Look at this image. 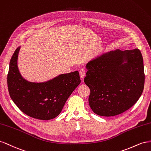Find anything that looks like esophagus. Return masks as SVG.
Masks as SVG:
<instances>
[{"label":"esophagus","instance_id":"1","mask_svg":"<svg viewBox=\"0 0 151 151\" xmlns=\"http://www.w3.org/2000/svg\"><path fill=\"white\" fill-rule=\"evenodd\" d=\"M79 73H80V75L81 76V78H83L85 76V73H86V70L83 68H81L80 70L79 71Z\"/></svg>","mask_w":151,"mask_h":151}]
</instances>
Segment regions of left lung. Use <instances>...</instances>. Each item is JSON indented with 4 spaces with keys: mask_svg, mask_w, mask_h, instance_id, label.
Instances as JSON below:
<instances>
[{
    "mask_svg": "<svg viewBox=\"0 0 151 151\" xmlns=\"http://www.w3.org/2000/svg\"><path fill=\"white\" fill-rule=\"evenodd\" d=\"M86 68L88 103L96 114H122L135 104L143 92L144 69L139 49L108 52L88 62Z\"/></svg>",
    "mask_w": 151,
    "mask_h": 151,
    "instance_id": "left-lung-1",
    "label": "left lung"
}]
</instances>
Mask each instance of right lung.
Listing matches in <instances>:
<instances>
[{
  "label": "right lung",
  "mask_w": 151,
  "mask_h": 151,
  "mask_svg": "<svg viewBox=\"0 0 151 151\" xmlns=\"http://www.w3.org/2000/svg\"><path fill=\"white\" fill-rule=\"evenodd\" d=\"M20 47L12 55L7 75L11 99L30 117L49 120L58 116L74 90L80 83L78 71L61 74L45 82H30L23 78L18 67Z\"/></svg>",
  "instance_id": "1"
}]
</instances>
